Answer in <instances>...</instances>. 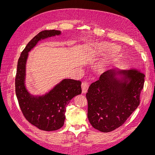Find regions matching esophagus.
<instances>
[{
  "label": "esophagus",
  "mask_w": 155,
  "mask_h": 155,
  "mask_svg": "<svg viewBox=\"0 0 155 155\" xmlns=\"http://www.w3.org/2000/svg\"><path fill=\"white\" fill-rule=\"evenodd\" d=\"M89 87V85L87 82H83L81 84V88H82V92L83 94H86Z\"/></svg>",
  "instance_id": "34e87169"
}]
</instances>
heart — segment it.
I'll return each mask as SVG.
<instances>
[{
  "mask_svg": "<svg viewBox=\"0 0 155 155\" xmlns=\"http://www.w3.org/2000/svg\"><path fill=\"white\" fill-rule=\"evenodd\" d=\"M94 47L98 52L101 54L112 52L109 58L96 65V71L100 74H103L107 71L112 63L114 62L118 59L119 52L118 50H116L118 47L114 44L107 43V42H99L95 45Z\"/></svg>",
  "mask_w": 155,
  "mask_h": 155,
  "instance_id": "1",
  "label": "heart"
}]
</instances>
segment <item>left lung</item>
<instances>
[{"mask_svg": "<svg viewBox=\"0 0 155 155\" xmlns=\"http://www.w3.org/2000/svg\"><path fill=\"white\" fill-rule=\"evenodd\" d=\"M144 78L137 68H116L92 83L86 97L88 118L93 127L109 133L122 125L140 104Z\"/></svg>", "mask_w": 155, "mask_h": 155, "instance_id": "8db88e82", "label": "left lung"}]
</instances>
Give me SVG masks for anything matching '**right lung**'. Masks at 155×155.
Returning a JSON list of instances; mask_svg holds the SVG:
<instances>
[{
    "label": "right lung",
    "mask_w": 155,
    "mask_h": 155,
    "mask_svg": "<svg viewBox=\"0 0 155 155\" xmlns=\"http://www.w3.org/2000/svg\"><path fill=\"white\" fill-rule=\"evenodd\" d=\"M61 34V31L54 30L39 33L22 51L17 63L15 92L22 114L30 124L46 131L56 130L63 126L66 107L74 97L81 93V82L64 79L45 94L32 95L25 85L26 66L28 52L39 41Z\"/></svg>",
    "instance_id": "right-lung-1"
}]
</instances>
